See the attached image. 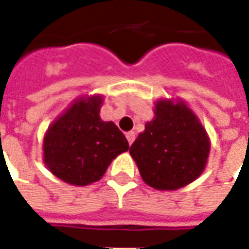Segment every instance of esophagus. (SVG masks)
I'll return each instance as SVG.
<instances>
[{
  "instance_id": "34e87169",
  "label": "esophagus",
  "mask_w": 249,
  "mask_h": 249,
  "mask_svg": "<svg viewBox=\"0 0 249 249\" xmlns=\"http://www.w3.org/2000/svg\"><path fill=\"white\" fill-rule=\"evenodd\" d=\"M135 139H136V133H135V132H128V133H126V140H128L129 144H132V142H135Z\"/></svg>"
}]
</instances>
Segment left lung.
<instances>
[{"instance_id": "1", "label": "left lung", "mask_w": 249, "mask_h": 249, "mask_svg": "<svg viewBox=\"0 0 249 249\" xmlns=\"http://www.w3.org/2000/svg\"><path fill=\"white\" fill-rule=\"evenodd\" d=\"M155 117L130 145L142 180L156 190H178L203 173L209 136L183 101L159 100Z\"/></svg>"}]
</instances>
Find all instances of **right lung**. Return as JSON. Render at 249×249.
<instances>
[{"label": "right lung", "mask_w": 249, "mask_h": 249, "mask_svg": "<svg viewBox=\"0 0 249 249\" xmlns=\"http://www.w3.org/2000/svg\"><path fill=\"white\" fill-rule=\"evenodd\" d=\"M102 97L76 100L55 120L43 140L44 163L55 177L74 186L102 178L109 164L129 144L112 121H102Z\"/></svg>", "instance_id": "1"}]
</instances>
